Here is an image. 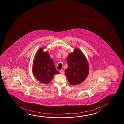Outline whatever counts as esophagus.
<instances>
[{"mask_svg": "<svg viewBox=\"0 0 124 124\" xmlns=\"http://www.w3.org/2000/svg\"><path fill=\"white\" fill-rule=\"evenodd\" d=\"M60 72L61 73V74H63L64 73V71L63 70H60Z\"/></svg>", "mask_w": 124, "mask_h": 124, "instance_id": "1", "label": "esophagus"}]
</instances>
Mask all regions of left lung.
Here are the masks:
<instances>
[{"instance_id": "left-lung-1", "label": "left lung", "mask_w": 124, "mask_h": 124, "mask_svg": "<svg viewBox=\"0 0 124 124\" xmlns=\"http://www.w3.org/2000/svg\"><path fill=\"white\" fill-rule=\"evenodd\" d=\"M67 62L68 68L65 72L69 82L72 85L83 83L89 72L88 61L83 52L75 48L74 52L69 54Z\"/></svg>"}]
</instances>
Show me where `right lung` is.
Instances as JSON below:
<instances>
[{
  "label": "right lung",
  "instance_id": "add662e5",
  "mask_svg": "<svg viewBox=\"0 0 124 124\" xmlns=\"http://www.w3.org/2000/svg\"><path fill=\"white\" fill-rule=\"evenodd\" d=\"M43 47L39 48L34 58L32 72L37 80L41 83L47 84L53 78L54 76L59 74L49 53L44 52Z\"/></svg>",
  "mask_w": 124,
  "mask_h": 124
}]
</instances>
